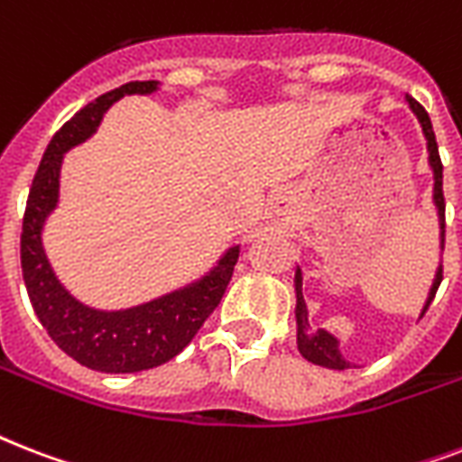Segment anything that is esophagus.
Returning <instances> with one entry per match:
<instances>
[{
  "mask_svg": "<svg viewBox=\"0 0 462 462\" xmlns=\"http://www.w3.org/2000/svg\"><path fill=\"white\" fill-rule=\"evenodd\" d=\"M295 213V196L281 189V191H275L271 196V201H268V216L273 217V220H282V217H288Z\"/></svg>",
  "mask_w": 462,
  "mask_h": 462,
  "instance_id": "34e87169",
  "label": "esophagus"
}]
</instances>
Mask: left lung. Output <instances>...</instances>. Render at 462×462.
<instances>
[{"instance_id":"8db88e82","label":"left lung","mask_w":462,"mask_h":462,"mask_svg":"<svg viewBox=\"0 0 462 462\" xmlns=\"http://www.w3.org/2000/svg\"><path fill=\"white\" fill-rule=\"evenodd\" d=\"M405 103H408L410 112L415 115L420 126H422L424 141H427V162H430L431 170V180H434V187H431V203H434V208H437V220H439V249L444 252V232H446V223H444V167H441V158H439V146H437V136H434V129H431V119L427 115L422 105L417 103L415 97L405 96ZM295 323H297V350L302 355L307 362L319 366H326V369H337V372H343V369H352L350 359H345L343 350H340V337H336L330 330L326 328H314L309 326V309L307 302H304L302 295V271L300 266H295ZM441 285V259H439V266L434 271V281L430 285V292H427V300L422 304V311H420V319L422 314L430 309L431 300L437 295V288Z\"/></svg>"}]
</instances>
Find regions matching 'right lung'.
I'll return each instance as SVG.
<instances>
[{"mask_svg":"<svg viewBox=\"0 0 462 462\" xmlns=\"http://www.w3.org/2000/svg\"><path fill=\"white\" fill-rule=\"evenodd\" d=\"M160 86V81L125 83L76 112L50 141L25 203L21 268L32 309L57 347L93 372H143L180 355L225 295L239 256L235 239L203 275L125 309H97L81 302L50 263L42 232L60 206L64 155L96 136L105 112L117 100L125 96H153Z\"/></svg>","mask_w":462,"mask_h":462,"instance_id":"add662e5","label":"right lung"}]
</instances>
